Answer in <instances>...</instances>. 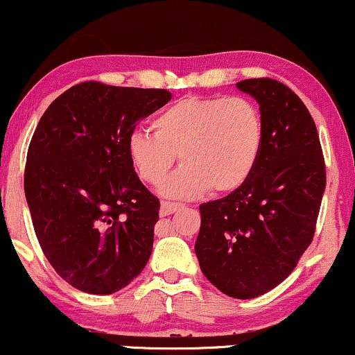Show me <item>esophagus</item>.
Segmentation results:
<instances>
[{
	"label": "esophagus",
	"mask_w": 355,
	"mask_h": 355,
	"mask_svg": "<svg viewBox=\"0 0 355 355\" xmlns=\"http://www.w3.org/2000/svg\"><path fill=\"white\" fill-rule=\"evenodd\" d=\"M179 209H182V204L179 202H169V200H163L161 202V209H159V214L161 216H171V214L178 212Z\"/></svg>",
	"instance_id": "1"
}]
</instances>
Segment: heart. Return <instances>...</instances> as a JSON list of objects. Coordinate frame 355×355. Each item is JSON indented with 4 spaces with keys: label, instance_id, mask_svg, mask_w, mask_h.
Returning a JSON list of instances; mask_svg holds the SVG:
<instances>
[{
    "label": "heart",
    "instance_id": "obj_1",
    "mask_svg": "<svg viewBox=\"0 0 355 355\" xmlns=\"http://www.w3.org/2000/svg\"><path fill=\"white\" fill-rule=\"evenodd\" d=\"M151 130L131 133L128 157L144 182L157 186L179 153L184 164L163 187L173 198L239 189L263 146V118L245 97L181 98L153 118Z\"/></svg>",
    "mask_w": 355,
    "mask_h": 355
}]
</instances>
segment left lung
Instances as JSON below:
<instances>
[{
	"instance_id": "left-lung-1",
	"label": "left lung",
	"mask_w": 355,
	"mask_h": 355,
	"mask_svg": "<svg viewBox=\"0 0 355 355\" xmlns=\"http://www.w3.org/2000/svg\"><path fill=\"white\" fill-rule=\"evenodd\" d=\"M263 118L258 163L239 189L199 207L196 255L205 278L237 300L273 290L313 242L326 189L319 135L306 105L273 78H247Z\"/></svg>"
}]
</instances>
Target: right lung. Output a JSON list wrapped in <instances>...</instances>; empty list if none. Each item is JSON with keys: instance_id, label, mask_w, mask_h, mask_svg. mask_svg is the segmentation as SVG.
Instances as JSON below:
<instances>
[{"instance_id": "1", "label": "right lung", "mask_w": 355, "mask_h": 355, "mask_svg": "<svg viewBox=\"0 0 355 355\" xmlns=\"http://www.w3.org/2000/svg\"><path fill=\"white\" fill-rule=\"evenodd\" d=\"M169 100L164 89L82 82L39 120L26 200L44 255L77 290L112 295L150 260L159 200L135 173L128 138Z\"/></svg>"}]
</instances>
